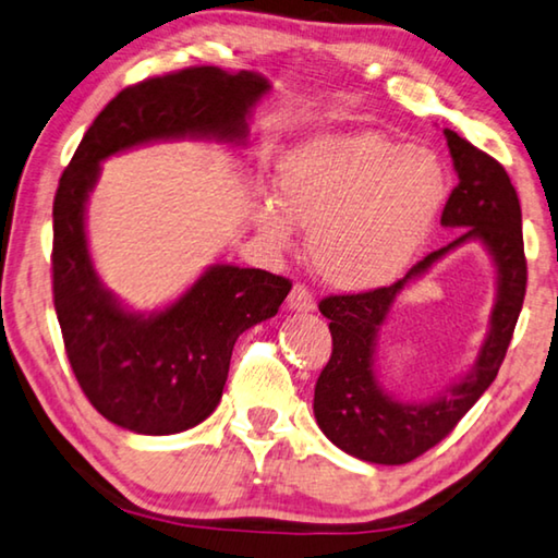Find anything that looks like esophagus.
Masks as SVG:
<instances>
[{
	"instance_id": "1",
	"label": "esophagus",
	"mask_w": 558,
	"mask_h": 558,
	"mask_svg": "<svg viewBox=\"0 0 558 558\" xmlns=\"http://www.w3.org/2000/svg\"><path fill=\"white\" fill-rule=\"evenodd\" d=\"M287 306L291 308V312H299V314L314 312V294L308 291V287L294 284V289H291L287 296Z\"/></svg>"
}]
</instances>
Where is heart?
I'll list each match as a JSON object with an SVG mask.
<instances>
[{
	"mask_svg": "<svg viewBox=\"0 0 558 558\" xmlns=\"http://www.w3.org/2000/svg\"><path fill=\"white\" fill-rule=\"evenodd\" d=\"M279 199L264 194L256 221L274 242L308 229L306 252L324 284L368 291L416 259L447 196L436 154L376 132L319 134L277 165Z\"/></svg>",
	"mask_w": 558,
	"mask_h": 558,
	"instance_id": "heart-1",
	"label": "heart"
}]
</instances>
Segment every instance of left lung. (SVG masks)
I'll list each match as a JSON object with an SVG mask.
<instances>
[{
    "label": "left lung",
    "instance_id": "obj_1",
    "mask_svg": "<svg viewBox=\"0 0 558 558\" xmlns=\"http://www.w3.org/2000/svg\"><path fill=\"white\" fill-rule=\"evenodd\" d=\"M459 184L441 211V225L461 229L451 244L424 256L391 287L362 294L322 299L329 319L331 356L314 387L316 424L331 444L372 464H409L436 447L461 416L492 387L507 356L526 294V256L521 207L511 179L499 161L457 132L444 130ZM478 241L497 267V302L475 366L428 402H399L384 392L375 376V344L396 296L457 245Z\"/></svg>",
    "mask_w": 558,
    "mask_h": 558
}]
</instances>
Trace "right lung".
<instances>
[{
  "label": "right lung",
  "instance_id": "obj_1",
  "mask_svg": "<svg viewBox=\"0 0 558 558\" xmlns=\"http://www.w3.org/2000/svg\"><path fill=\"white\" fill-rule=\"evenodd\" d=\"M271 84L219 66L151 76L99 111L59 179L51 291L72 372L92 407L134 434L167 436L202 424L225 391L239 333L271 319L291 281L214 264L159 312L126 308L101 284L87 244V202L101 161L151 142L209 140L244 147L250 117Z\"/></svg>",
  "mask_w": 558,
  "mask_h": 558
}]
</instances>
